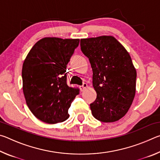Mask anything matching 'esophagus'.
Instances as JSON below:
<instances>
[{
    "mask_svg": "<svg viewBox=\"0 0 160 160\" xmlns=\"http://www.w3.org/2000/svg\"><path fill=\"white\" fill-rule=\"evenodd\" d=\"M87 88H88V84H86V83H83L82 85H81L80 87V89L81 91H84L85 90H86Z\"/></svg>",
    "mask_w": 160,
    "mask_h": 160,
    "instance_id": "34e87169",
    "label": "esophagus"
}]
</instances>
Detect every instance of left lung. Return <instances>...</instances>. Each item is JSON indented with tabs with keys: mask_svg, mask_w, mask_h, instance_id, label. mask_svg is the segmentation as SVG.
<instances>
[{
	"mask_svg": "<svg viewBox=\"0 0 160 160\" xmlns=\"http://www.w3.org/2000/svg\"><path fill=\"white\" fill-rule=\"evenodd\" d=\"M80 47L93 72L97 98L90 104L92 114L104 123L119 120L128 112L135 94L137 73L131 56L112 36L82 39Z\"/></svg>",
	"mask_w": 160,
	"mask_h": 160,
	"instance_id": "8db88e82",
	"label": "left lung"
}]
</instances>
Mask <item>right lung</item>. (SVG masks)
<instances>
[{
  "instance_id": "1",
  "label": "right lung",
  "mask_w": 160,
  "mask_h": 160,
  "mask_svg": "<svg viewBox=\"0 0 160 160\" xmlns=\"http://www.w3.org/2000/svg\"><path fill=\"white\" fill-rule=\"evenodd\" d=\"M80 39L46 37L37 42L22 66L23 92L29 110L43 122L68 118V109L79 93L68 86L67 64Z\"/></svg>"
}]
</instances>
